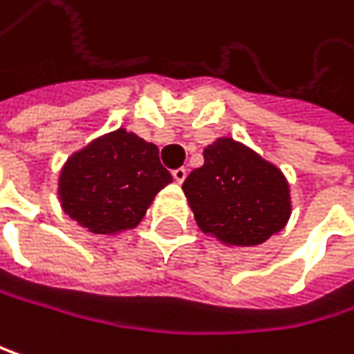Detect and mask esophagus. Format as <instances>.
Wrapping results in <instances>:
<instances>
[{"instance_id": "1", "label": "esophagus", "mask_w": 354, "mask_h": 354, "mask_svg": "<svg viewBox=\"0 0 354 354\" xmlns=\"http://www.w3.org/2000/svg\"><path fill=\"white\" fill-rule=\"evenodd\" d=\"M187 174H189V171H187V167H178V169H174V171H171V176H174V180H176V183H178V185H183V183H185V178H187Z\"/></svg>"}]
</instances>
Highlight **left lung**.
<instances>
[{
	"instance_id": "1",
	"label": "left lung",
	"mask_w": 354,
	"mask_h": 354,
	"mask_svg": "<svg viewBox=\"0 0 354 354\" xmlns=\"http://www.w3.org/2000/svg\"><path fill=\"white\" fill-rule=\"evenodd\" d=\"M203 157L183 191L205 234L232 247H253L286 226L290 189L276 165L232 138H218Z\"/></svg>"
}]
</instances>
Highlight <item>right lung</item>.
I'll return each mask as SVG.
<instances>
[{"label":"right lung","mask_w":354,"mask_h":354,"mask_svg":"<svg viewBox=\"0 0 354 354\" xmlns=\"http://www.w3.org/2000/svg\"><path fill=\"white\" fill-rule=\"evenodd\" d=\"M171 183L159 151L124 128L74 153L59 174L64 212L93 234L134 228L155 195Z\"/></svg>","instance_id":"1"}]
</instances>
